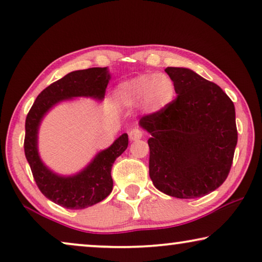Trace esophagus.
I'll return each mask as SVG.
<instances>
[{
    "mask_svg": "<svg viewBox=\"0 0 262 262\" xmlns=\"http://www.w3.org/2000/svg\"><path fill=\"white\" fill-rule=\"evenodd\" d=\"M142 136H143V133L141 129H139V128H133V129L129 132V139L132 141L141 139Z\"/></svg>",
    "mask_w": 262,
    "mask_h": 262,
    "instance_id": "1",
    "label": "esophagus"
}]
</instances>
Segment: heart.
Segmentation results:
<instances>
[{
    "mask_svg": "<svg viewBox=\"0 0 262 262\" xmlns=\"http://www.w3.org/2000/svg\"><path fill=\"white\" fill-rule=\"evenodd\" d=\"M176 84L166 73H143L121 83L115 98L124 106L136 104L146 114H159L172 104Z\"/></svg>",
    "mask_w": 262,
    "mask_h": 262,
    "instance_id": "b5f03b06",
    "label": "heart"
}]
</instances>
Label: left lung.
<instances>
[{
    "mask_svg": "<svg viewBox=\"0 0 262 262\" xmlns=\"http://www.w3.org/2000/svg\"><path fill=\"white\" fill-rule=\"evenodd\" d=\"M165 71L178 96L166 110L140 119L150 134L149 177L168 196L203 197L222 185L233 164L237 143L234 103L192 70Z\"/></svg>",
    "mask_w": 262,
    "mask_h": 262,
    "instance_id": "8db88e82",
    "label": "left lung"
}]
</instances>
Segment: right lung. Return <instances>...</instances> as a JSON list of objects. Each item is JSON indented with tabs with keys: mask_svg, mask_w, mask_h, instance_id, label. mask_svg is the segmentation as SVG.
Returning a JSON list of instances; mask_svg holds the SVG:
<instances>
[{
	"mask_svg": "<svg viewBox=\"0 0 262 262\" xmlns=\"http://www.w3.org/2000/svg\"><path fill=\"white\" fill-rule=\"evenodd\" d=\"M110 79L106 68H91L70 72L42 90L26 117L25 156L33 177L43 196L66 209H84L108 197L113 190L114 161L128 147L124 133L109 148L99 152L95 159L76 176L61 177L50 171L38 153V129L42 117L57 103L72 97L102 99Z\"/></svg>",
	"mask_w": 262,
	"mask_h": 262,
	"instance_id": "1",
	"label": "right lung"
}]
</instances>
